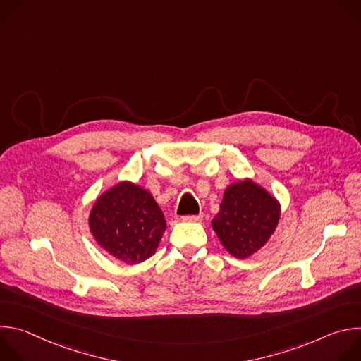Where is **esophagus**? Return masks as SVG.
<instances>
[{"label":"esophagus","instance_id":"obj_1","mask_svg":"<svg viewBox=\"0 0 361 361\" xmlns=\"http://www.w3.org/2000/svg\"><path fill=\"white\" fill-rule=\"evenodd\" d=\"M202 216L198 214V216H184L181 220L185 221V223H197V221H201Z\"/></svg>","mask_w":361,"mask_h":361}]
</instances>
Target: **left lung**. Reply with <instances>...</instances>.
<instances>
[{
    "mask_svg": "<svg viewBox=\"0 0 361 361\" xmlns=\"http://www.w3.org/2000/svg\"><path fill=\"white\" fill-rule=\"evenodd\" d=\"M280 216V201L259 183L244 178L224 190L220 212L212 227L233 257L248 259L267 244Z\"/></svg>",
    "mask_w": 361,
    "mask_h": 361,
    "instance_id": "obj_1",
    "label": "left lung"
}]
</instances>
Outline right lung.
I'll return each mask as SVG.
<instances>
[{
	"label": "right lung",
	"mask_w": 361,
	"mask_h": 361,
	"mask_svg": "<svg viewBox=\"0 0 361 361\" xmlns=\"http://www.w3.org/2000/svg\"><path fill=\"white\" fill-rule=\"evenodd\" d=\"M88 227L95 243L114 259L135 266L157 251L167 228L151 192L124 180L94 201Z\"/></svg>",
	"instance_id": "right-lung-1"
}]
</instances>
